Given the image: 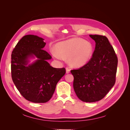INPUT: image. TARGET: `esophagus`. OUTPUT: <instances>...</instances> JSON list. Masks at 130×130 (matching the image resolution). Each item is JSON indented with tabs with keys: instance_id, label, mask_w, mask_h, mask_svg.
I'll use <instances>...</instances> for the list:
<instances>
[{
	"instance_id": "obj_1",
	"label": "esophagus",
	"mask_w": 130,
	"mask_h": 130,
	"mask_svg": "<svg viewBox=\"0 0 130 130\" xmlns=\"http://www.w3.org/2000/svg\"><path fill=\"white\" fill-rule=\"evenodd\" d=\"M70 69L68 68H66V73L67 74H68L70 73Z\"/></svg>"
}]
</instances>
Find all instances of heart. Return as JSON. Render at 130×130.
I'll use <instances>...</instances> for the list:
<instances>
[{"mask_svg":"<svg viewBox=\"0 0 130 130\" xmlns=\"http://www.w3.org/2000/svg\"><path fill=\"white\" fill-rule=\"evenodd\" d=\"M55 49L51 53L57 60L68 58V63L75 68L86 65L92 57L93 46L92 43L80 38H73L57 43Z\"/></svg>","mask_w":130,"mask_h":130,"instance_id":"obj_1","label":"heart"}]
</instances>
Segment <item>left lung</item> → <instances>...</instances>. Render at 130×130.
Wrapping results in <instances>:
<instances>
[{
  "label": "left lung",
  "mask_w": 130,
  "mask_h": 130,
  "mask_svg": "<svg viewBox=\"0 0 130 130\" xmlns=\"http://www.w3.org/2000/svg\"><path fill=\"white\" fill-rule=\"evenodd\" d=\"M89 36L95 42L92 57L81 68L72 70L71 73L74 91L78 99L93 103L103 99L115 85L118 58L106 36Z\"/></svg>",
  "instance_id": "obj_1"
}]
</instances>
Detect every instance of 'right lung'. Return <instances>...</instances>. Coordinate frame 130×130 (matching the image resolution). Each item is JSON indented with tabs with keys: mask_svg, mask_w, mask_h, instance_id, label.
<instances>
[{
	"mask_svg": "<svg viewBox=\"0 0 130 130\" xmlns=\"http://www.w3.org/2000/svg\"><path fill=\"white\" fill-rule=\"evenodd\" d=\"M36 35L23 37L11 54V76L15 87L25 99L45 103L52 98L57 82L64 75V68H55L47 60L52 58L43 49L46 43ZM38 59L29 64V58Z\"/></svg>",
	"mask_w": 130,
	"mask_h": 130,
	"instance_id": "obj_1",
	"label": "right lung"
}]
</instances>
